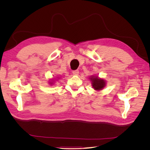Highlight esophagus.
Segmentation results:
<instances>
[{"label": "esophagus", "instance_id": "1", "mask_svg": "<svg viewBox=\"0 0 150 150\" xmlns=\"http://www.w3.org/2000/svg\"><path fill=\"white\" fill-rule=\"evenodd\" d=\"M72 74L75 76H78L79 74V71L78 70H75L72 71Z\"/></svg>", "mask_w": 150, "mask_h": 150}]
</instances>
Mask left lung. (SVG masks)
<instances>
[{
  "label": "left lung",
  "mask_w": 150,
  "mask_h": 150,
  "mask_svg": "<svg viewBox=\"0 0 150 150\" xmlns=\"http://www.w3.org/2000/svg\"><path fill=\"white\" fill-rule=\"evenodd\" d=\"M93 88L96 91H100L106 86V81L104 79L98 78V76H92L90 77Z\"/></svg>",
  "instance_id": "left-lung-1"
}]
</instances>
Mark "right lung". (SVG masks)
Returning a JSON list of instances; mask_svg holds the SVG:
<instances>
[{
  "label": "right lung",
  "instance_id": "right-lung-1",
  "mask_svg": "<svg viewBox=\"0 0 150 150\" xmlns=\"http://www.w3.org/2000/svg\"><path fill=\"white\" fill-rule=\"evenodd\" d=\"M50 83V84H53V83L52 82H49Z\"/></svg>",
  "mask_w": 150,
  "mask_h": 150
}]
</instances>
